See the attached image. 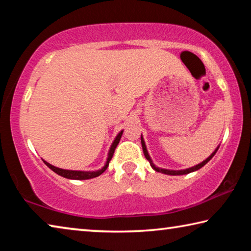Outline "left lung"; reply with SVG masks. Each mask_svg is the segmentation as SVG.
<instances>
[{
  "label": "left lung",
  "mask_w": 251,
  "mask_h": 251,
  "mask_svg": "<svg viewBox=\"0 0 251 251\" xmlns=\"http://www.w3.org/2000/svg\"><path fill=\"white\" fill-rule=\"evenodd\" d=\"M141 141H142V147H143V151H144V155H145V157H146V159L150 161V164H151V166L155 169L156 172H159V173H163V174H166V175H173V176H176V175H185V174H189V173H193V172H195V171H198L199 168H201L202 166H205V165L208 163V161H209L212 157H214V155L216 154V151H218V148L219 147H217L215 150V151L212 152V154L208 157V158L206 159V160H203L202 163H201V164H198V165H196V166H194V167H190V168H187V169H184V171H169V169H163V168H158V167H156L154 164H152V160L151 159V157H150V155H148V151H147V150H146V145H145V142H144V139H143V136L141 137Z\"/></svg>",
  "instance_id": "1"
}]
</instances>
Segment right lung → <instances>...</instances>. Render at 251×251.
I'll return each mask as SVG.
<instances>
[{
  "label": "right lung",
  "instance_id": "1",
  "mask_svg": "<svg viewBox=\"0 0 251 251\" xmlns=\"http://www.w3.org/2000/svg\"><path fill=\"white\" fill-rule=\"evenodd\" d=\"M122 135H123V130L121 131L120 134H118V135L116 136L115 141L113 142L112 146H110V150H109V152H108V157H107V160H106V164H105V166H104L103 168H101V169H100V171H96V172H79V171H67V169H62V168L55 167V166H53V165L49 164L48 161H45V160H43V161H44V164L46 165V166H48L49 168L52 169V171H53L54 173H56L57 175L62 176V177L69 178V179H76V180L91 179V178H94V177L100 176V174H103V173L106 171V168L108 167V164H109V161H110V159H112V157H113V155H114V151H115V148L117 147L118 143H120V141H121V137H122Z\"/></svg>",
  "mask_w": 251,
  "mask_h": 251
}]
</instances>
